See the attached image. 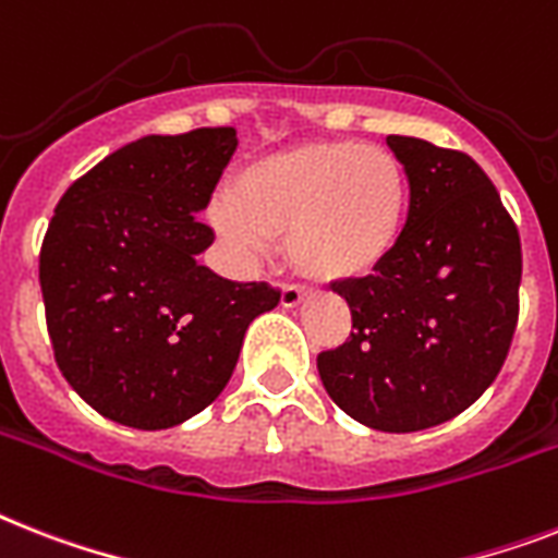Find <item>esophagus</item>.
Masks as SVG:
<instances>
[{
  "instance_id": "esophagus-1",
  "label": "esophagus",
  "mask_w": 558,
  "mask_h": 558,
  "mask_svg": "<svg viewBox=\"0 0 558 558\" xmlns=\"http://www.w3.org/2000/svg\"><path fill=\"white\" fill-rule=\"evenodd\" d=\"M306 298V289L298 287V283H287V287L280 289V303L287 306V310H292V306H298V303Z\"/></svg>"
}]
</instances>
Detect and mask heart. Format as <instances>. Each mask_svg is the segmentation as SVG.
<instances>
[{
    "label": "heart",
    "mask_w": 558,
    "mask_h": 558,
    "mask_svg": "<svg viewBox=\"0 0 558 558\" xmlns=\"http://www.w3.org/2000/svg\"><path fill=\"white\" fill-rule=\"evenodd\" d=\"M410 215V177L375 143L329 140L266 154L234 174L211 203V223L243 255L287 234L289 260L306 278H364L396 252Z\"/></svg>",
    "instance_id": "heart-1"
}]
</instances>
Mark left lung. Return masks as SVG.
I'll use <instances>...</instances> for the list:
<instances>
[{
    "label": "left lung",
    "mask_w": 558,
    "mask_h": 558,
    "mask_svg": "<svg viewBox=\"0 0 558 558\" xmlns=\"http://www.w3.org/2000/svg\"><path fill=\"white\" fill-rule=\"evenodd\" d=\"M410 177V215L373 275L338 280L352 332L318 355L347 415L415 433L456 418L496 381L519 324L522 240L482 166L464 151L389 134Z\"/></svg>",
    "instance_id": "1"
}]
</instances>
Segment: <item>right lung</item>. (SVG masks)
Here are the masks:
<instances>
[{
	"instance_id": "right-lung-1",
	"label": "right lung",
	"mask_w": 558,
	"mask_h": 558,
	"mask_svg": "<svg viewBox=\"0 0 558 558\" xmlns=\"http://www.w3.org/2000/svg\"><path fill=\"white\" fill-rule=\"evenodd\" d=\"M238 148L234 129H194L117 148L59 201L39 252L59 373L99 415L134 429L183 424L215 401L248 324L278 289L197 264V220Z\"/></svg>"
}]
</instances>
